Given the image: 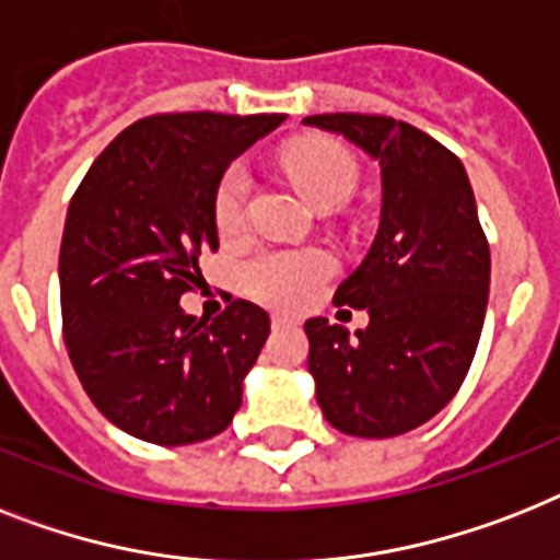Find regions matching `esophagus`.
<instances>
[{"label": "esophagus", "instance_id": "34e87169", "mask_svg": "<svg viewBox=\"0 0 560 560\" xmlns=\"http://www.w3.org/2000/svg\"><path fill=\"white\" fill-rule=\"evenodd\" d=\"M293 316H284V313H272V327H284V325H293Z\"/></svg>", "mask_w": 560, "mask_h": 560}]
</instances>
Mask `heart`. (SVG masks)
Here are the masks:
<instances>
[{"instance_id": "obj_1", "label": "heart", "mask_w": 560, "mask_h": 560, "mask_svg": "<svg viewBox=\"0 0 560 560\" xmlns=\"http://www.w3.org/2000/svg\"><path fill=\"white\" fill-rule=\"evenodd\" d=\"M284 170L295 189L313 207H336L357 186V166L351 154L327 140H304L284 154ZM249 175L244 166H230L215 195V224L224 238H235L247 226ZM334 272V258L325 249H265L244 267L249 295L267 304L293 307L316 293Z\"/></svg>"}]
</instances>
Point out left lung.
Wrapping results in <instances>:
<instances>
[{
    "label": "left lung",
    "mask_w": 560,
    "mask_h": 560,
    "mask_svg": "<svg viewBox=\"0 0 560 560\" xmlns=\"http://www.w3.org/2000/svg\"><path fill=\"white\" fill-rule=\"evenodd\" d=\"M304 126L339 135L380 163L383 207L362 265L334 304L368 313L348 334L325 316L304 322L307 371L325 420L342 434H406L448 406L483 330L489 244L460 158L394 117L313 115Z\"/></svg>",
    "instance_id": "1"
}]
</instances>
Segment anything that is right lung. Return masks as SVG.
<instances>
[{"label": "right lung", "instance_id": "right-lung-1", "mask_svg": "<svg viewBox=\"0 0 560 560\" xmlns=\"http://www.w3.org/2000/svg\"><path fill=\"white\" fill-rule=\"evenodd\" d=\"M284 115H154L120 131L68 203L59 302L71 365L112 425L158 445L215 438L270 336V316L235 299L195 319L180 295L218 249L215 195L238 154Z\"/></svg>", "mask_w": 560, "mask_h": 560}]
</instances>
